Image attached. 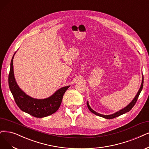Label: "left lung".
I'll return each instance as SVG.
<instances>
[{"instance_id": "8db88e82", "label": "left lung", "mask_w": 149, "mask_h": 149, "mask_svg": "<svg viewBox=\"0 0 149 149\" xmlns=\"http://www.w3.org/2000/svg\"><path fill=\"white\" fill-rule=\"evenodd\" d=\"M143 84H144V77L142 76V83H141V87L140 88L138 91V92L137 93V94L136 95V96L134 97V98L133 99V100H132V101L128 104V106H126L125 107H124L123 109L120 110L119 111L115 112L113 114H111V115H102V114H101V113H99L97 112H96V111H95L94 110H93L91 107L89 105V103H88V101H87L86 102V104H87V106H88V108L89 109L90 111L93 113L94 114L97 115V116H100V117H103L104 118H106V119H112V118H114L115 117H118L120 116V115H122V114H124L126 112H128L130 110L133 108L134 107V106L135 105V104L137 100V99H138V97L140 95V93L142 90V88H143Z\"/></svg>"}]
</instances>
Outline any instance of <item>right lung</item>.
Wrapping results in <instances>:
<instances>
[{
	"label": "right lung",
	"mask_w": 149,
	"mask_h": 149,
	"mask_svg": "<svg viewBox=\"0 0 149 149\" xmlns=\"http://www.w3.org/2000/svg\"><path fill=\"white\" fill-rule=\"evenodd\" d=\"M15 53L10 63L8 85L16 104L22 111L37 118L45 117L56 112L61 104L63 95L70 86L61 88L45 99H36L26 95L18 85L14 76L13 61Z\"/></svg>",
	"instance_id": "obj_1"
}]
</instances>
